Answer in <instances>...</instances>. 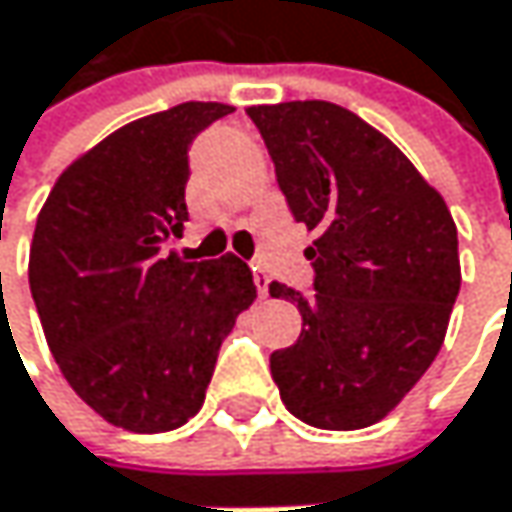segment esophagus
<instances>
[{
  "label": "esophagus",
  "instance_id": "34e87169",
  "mask_svg": "<svg viewBox=\"0 0 512 512\" xmlns=\"http://www.w3.org/2000/svg\"><path fill=\"white\" fill-rule=\"evenodd\" d=\"M253 283H256L262 297H268V274H265L262 268H253Z\"/></svg>",
  "mask_w": 512,
  "mask_h": 512
}]
</instances>
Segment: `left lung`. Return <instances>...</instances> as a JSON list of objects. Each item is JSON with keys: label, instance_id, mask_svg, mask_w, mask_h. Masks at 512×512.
<instances>
[{"label": "left lung", "instance_id": "1", "mask_svg": "<svg viewBox=\"0 0 512 512\" xmlns=\"http://www.w3.org/2000/svg\"><path fill=\"white\" fill-rule=\"evenodd\" d=\"M294 221L315 232V294L300 339L271 353L291 416L321 430L386 418L445 342L460 291L457 226L442 194L383 132L324 102L250 105Z\"/></svg>", "mask_w": 512, "mask_h": 512}]
</instances>
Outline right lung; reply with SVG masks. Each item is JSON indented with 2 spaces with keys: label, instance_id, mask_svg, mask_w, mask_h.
Returning <instances> with one entry per match:
<instances>
[{
  "label": "right lung",
  "instance_id": "obj_1",
  "mask_svg": "<svg viewBox=\"0 0 512 512\" xmlns=\"http://www.w3.org/2000/svg\"><path fill=\"white\" fill-rule=\"evenodd\" d=\"M232 111L182 102L132 120L73 161L34 226L29 286L73 392L114 427L164 433L200 413L235 318L256 300L226 253L185 262L188 147Z\"/></svg>",
  "mask_w": 512,
  "mask_h": 512
}]
</instances>
